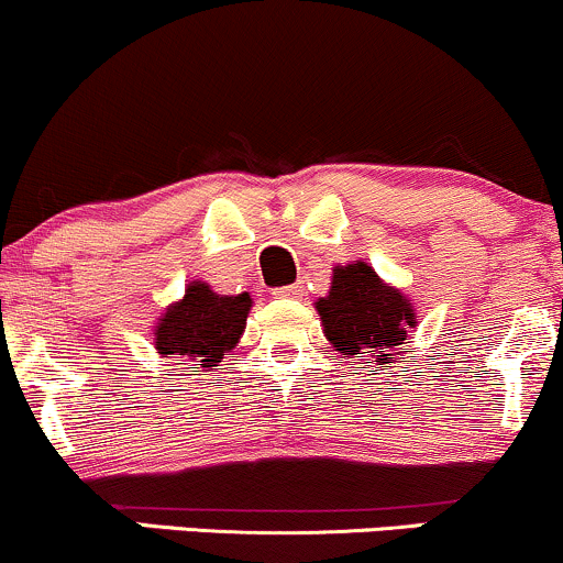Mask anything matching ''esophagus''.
Wrapping results in <instances>:
<instances>
[{
  "label": "esophagus",
  "mask_w": 563,
  "mask_h": 563,
  "mask_svg": "<svg viewBox=\"0 0 563 563\" xmlns=\"http://www.w3.org/2000/svg\"><path fill=\"white\" fill-rule=\"evenodd\" d=\"M275 299H301L303 296V286L301 283H294V286H283L273 290Z\"/></svg>",
  "instance_id": "1"
}]
</instances>
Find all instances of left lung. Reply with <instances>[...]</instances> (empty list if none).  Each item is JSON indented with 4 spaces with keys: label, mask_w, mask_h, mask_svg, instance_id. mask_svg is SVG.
Returning a JSON list of instances; mask_svg holds the SVG:
<instances>
[{
    "label": "left lung",
    "mask_w": 563,
    "mask_h": 563,
    "mask_svg": "<svg viewBox=\"0 0 563 563\" xmlns=\"http://www.w3.org/2000/svg\"><path fill=\"white\" fill-rule=\"evenodd\" d=\"M322 333L344 357H373L389 367L402 357L410 328L418 325L416 307L399 288L380 280L367 262L333 267L331 288L314 301Z\"/></svg>",
    "instance_id": "1"
}]
</instances>
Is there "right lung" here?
Instances as JSON below:
<instances>
[{
	"mask_svg": "<svg viewBox=\"0 0 563 563\" xmlns=\"http://www.w3.org/2000/svg\"><path fill=\"white\" fill-rule=\"evenodd\" d=\"M251 307L254 301L249 294L224 296L209 283L192 280L187 283L183 299L161 312L153 325V344L161 357L172 354L179 365L214 371L241 341Z\"/></svg>",
	"mask_w": 563,
	"mask_h": 563,
	"instance_id": "right-lung-1",
	"label": "right lung"
}]
</instances>
